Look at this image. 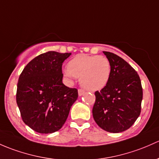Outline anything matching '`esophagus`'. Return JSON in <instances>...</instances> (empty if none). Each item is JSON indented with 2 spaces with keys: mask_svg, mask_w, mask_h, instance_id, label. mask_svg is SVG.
<instances>
[{
  "mask_svg": "<svg viewBox=\"0 0 159 159\" xmlns=\"http://www.w3.org/2000/svg\"><path fill=\"white\" fill-rule=\"evenodd\" d=\"M85 93V91L83 89H79L78 90V96H82L83 94Z\"/></svg>",
  "mask_w": 159,
  "mask_h": 159,
  "instance_id": "esophagus-1",
  "label": "esophagus"
}]
</instances>
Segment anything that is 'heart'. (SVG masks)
Listing matches in <instances>:
<instances>
[{"instance_id": "b5f03b06", "label": "heart", "mask_w": 159, "mask_h": 159, "mask_svg": "<svg viewBox=\"0 0 159 159\" xmlns=\"http://www.w3.org/2000/svg\"><path fill=\"white\" fill-rule=\"evenodd\" d=\"M63 73L68 78H79L81 86L96 91L104 88L109 81L111 66L104 56L78 55L68 61Z\"/></svg>"}]
</instances>
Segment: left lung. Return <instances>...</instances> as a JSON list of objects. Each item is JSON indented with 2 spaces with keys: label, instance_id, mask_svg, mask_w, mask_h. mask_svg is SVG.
I'll return each instance as SVG.
<instances>
[{
  "label": "left lung",
  "instance_id": "obj_1",
  "mask_svg": "<svg viewBox=\"0 0 159 159\" xmlns=\"http://www.w3.org/2000/svg\"><path fill=\"white\" fill-rule=\"evenodd\" d=\"M111 66L109 81L95 92L92 113L105 131L117 133L131 127L141 112L143 88L134 68L117 55L103 52Z\"/></svg>",
  "mask_w": 159,
  "mask_h": 159
}]
</instances>
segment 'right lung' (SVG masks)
Here are the masks:
<instances>
[{
    "mask_svg": "<svg viewBox=\"0 0 159 159\" xmlns=\"http://www.w3.org/2000/svg\"><path fill=\"white\" fill-rule=\"evenodd\" d=\"M71 53L49 51L36 56L23 68L16 90V103L26 125L39 133L62 127L78 90L62 83V63Z\"/></svg>",
    "mask_w": 159,
    "mask_h": 159,
    "instance_id": "right-lung-1",
    "label": "right lung"
}]
</instances>
